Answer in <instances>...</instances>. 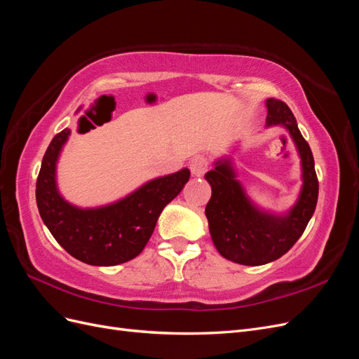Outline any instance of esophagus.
Wrapping results in <instances>:
<instances>
[{"label":"esophagus","mask_w":359,"mask_h":359,"mask_svg":"<svg viewBox=\"0 0 359 359\" xmlns=\"http://www.w3.org/2000/svg\"><path fill=\"white\" fill-rule=\"evenodd\" d=\"M210 168V160L203 156H196L190 160V170L194 177H202Z\"/></svg>","instance_id":"obj_1"}]
</instances>
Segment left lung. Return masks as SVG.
Instances as JSON below:
<instances>
[{
    "instance_id": "1",
    "label": "left lung",
    "mask_w": 359,
    "mask_h": 359,
    "mask_svg": "<svg viewBox=\"0 0 359 359\" xmlns=\"http://www.w3.org/2000/svg\"><path fill=\"white\" fill-rule=\"evenodd\" d=\"M265 103L266 127L286 128L301 158L302 186L295 205L285 214L260 208L238 180L231 157L215 160L214 169L205 173L212 190L205 208L212 243L227 260L250 266L273 262L289 252L306 231L319 194L314 158L295 116L285 102L268 99Z\"/></svg>"
}]
</instances>
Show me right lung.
Listing matches in <instances>:
<instances>
[{
  "instance_id": "1",
  "label": "right lung",
  "mask_w": 359,
  "mask_h": 359,
  "mask_svg": "<svg viewBox=\"0 0 359 359\" xmlns=\"http://www.w3.org/2000/svg\"><path fill=\"white\" fill-rule=\"evenodd\" d=\"M69 136L70 128H64L53 137L41 161L36 201L43 223L83 264L114 266L132 260L145 248L163 208L187 184L190 170L151 180L116 202L81 208L64 199L57 186V163Z\"/></svg>"
}]
</instances>
